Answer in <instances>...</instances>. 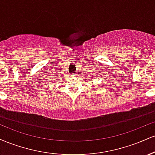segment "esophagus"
<instances>
[{"instance_id": "obj_1", "label": "esophagus", "mask_w": 155, "mask_h": 155, "mask_svg": "<svg viewBox=\"0 0 155 155\" xmlns=\"http://www.w3.org/2000/svg\"><path fill=\"white\" fill-rule=\"evenodd\" d=\"M76 76H77V75H76V74H72V76H74V77H76Z\"/></svg>"}]
</instances>
